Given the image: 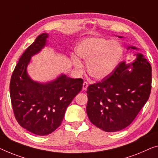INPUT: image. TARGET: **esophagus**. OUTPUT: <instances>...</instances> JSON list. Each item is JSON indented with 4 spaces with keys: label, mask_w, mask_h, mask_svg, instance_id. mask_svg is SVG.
Returning <instances> with one entry per match:
<instances>
[{
    "label": "esophagus",
    "mask_w": 158,
    "mask_h": 158,
    "mask_svg": "<svg viewBox=\"0 0 158 158\" xmlns=\"http://www.w3.org/2000/svg\"><path fill=\"white\" fill-rule=\"evenodd\" d=\"M88 86H89L88 83H87L86 81H84V84H83V86H82V89H83L84 91H86L87 88H88Z\"/></svg>",
    "instance_id": "obj_1"
}]
</instances>
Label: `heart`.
I'll return each mask as SVG.
<instances>
[{
  "label": "heart",
  "instance_id": "obj_1",
  "mask_svg": "<svg viewBox=\"0 0 158 158\" xmlns=\"http://www.w3.org/2000/svg\"><path fill=\"white\" fill-rule=\"evenodd\" d=\"M79 57L86 61V70L91 77L103 79L116 69L123 56V48L118 42L103 37L87 38L76 48ZM73 64L78 69L82 64L76 56H72Z\"/></svg>",
  "mask_w": 158,
  "mask_h": 158
}]
</instances>
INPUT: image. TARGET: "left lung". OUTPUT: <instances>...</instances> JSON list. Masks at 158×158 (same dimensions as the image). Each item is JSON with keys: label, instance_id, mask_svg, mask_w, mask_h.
Returning a JSON list of instances; mask_svg holds the SVG:
<instances>
[{"label": "left lung", "instance_id": "1", "mask_svg": "<svg viewBox=\"0 0 158 158\" xmlns=\"http://www.w3.org/2000/svg\"><path fill=\"white\" fill-rule=\"evenodd\" d=\"M130 49H139L134 46L127 48ZM133 56L130 63H120L109 76L87 88V115L102 131L116 132L126 128L149 98L151 66L141 53Z\"/></svg>", "mask_w": 158, "mask_h": 158}]
</instances>
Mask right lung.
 <instances>
[{
	"label": "right lung",
	"instance_id": "add662e5",
	"mask_svg": "<svg viewBox=\"0 0 158 158\" xmlns=\"http://www.w3.org/2000/svg\"><path fill=\"white\" fill-rule=\"evenodd\" d=\"M42 33L24 52L12 74L10 95L13 112L20 126L37 135H47L61 125L65 110L82 89L83 79L64 74L45 83L32 79L27 66L32 56L48 44Z\"/></svg>",
	"mask_w": 158,
	"mask_h": 158
}]
</instances>
